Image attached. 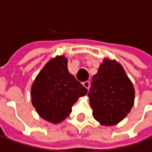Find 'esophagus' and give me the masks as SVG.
<instances>
[{
    "label": "esophagus",
    "mask_w": 152,
    "mask_h": 152,
    "mask_svg": "<svg viewBox=\"0 0 152 152\" xmlns=\"http://www.w3.org/2000/svg\"><path fill=\"white\" fill-rule=\"evenodd\" d=\"M83 85L86 88L88 89L89 87H90V83H89V81H86V82L83 83Z\"/></svg>",
    "instance_id": "1"
}]
</instances>
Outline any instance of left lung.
<instances>
[{
  "instance_id": "obj_1",
  "label": "left lung",
  "mask_w": 152,
  "mask_h": 152,
  "mask_svg": "<svg viewBox=\"0 0 152 152\" xmlns=\"http://www.w3.org/2000/svg\"><path fill=\"white\" fill-rule=\"evenodd\" d=\"M88 97L93 115L101 125H115L129 114L134 102V88L122 66L104 59L93 76Z\"/></svg>"
}]
</instances>
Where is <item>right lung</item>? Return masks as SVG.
<instances>
[{
	"mask_svg": "<svg viewBox=\"0 0 152 152\" xmlns=\"http://www.w3.org/2000/svg\"><path fill=\"white\" fill-rule=\"evenodd\" d=\"M88 89L69 74L67 59L58 56L47 64L31 88L33 106L48 122H62L71 113V107Z\"/></svg>",
	"mask_w": 152,
	"mask_h": 152,
	"instance_id": "right-lung-1",
	"label": "right lung"
}]
</instances>
